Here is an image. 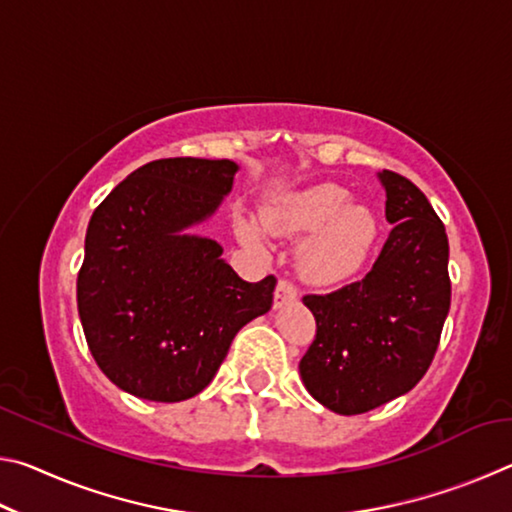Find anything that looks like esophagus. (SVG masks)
Instances as JSON below:
<instances>
[{
    "label": "esophagus",
    "mask_w": 512,
    "mask_h": 512,
    "mask_svg": "<svg viewBox=\"0 0 512 512\" xmlns=\"http://www.w3.org/2000/svg\"><path fill=\"white\" fill-rule=\"evenodd\" d=\"M296 298H298V289L293 287L291 282H287V280L277 282L275 293H273V307L275 309H282L284 305H289V302H293Z\"/></svg>",
    "instance_id": "obj_1"
}]
</instances>
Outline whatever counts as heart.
Returning <instances> with one entry per match:
<instances>
[{
	"label": "heart",
	"instance_id": "1",
	"mask_svg": "<svg viewBox=\"0 0 512 512\" xmlns=\"http://www.w3.org/2000/svg\"><path fill=\"white\" fill-rule=\"evenodd\" d=\"M271 235L298 239V273L314 287H336L366 266L377 241V221L370 210L350 205L339 185H316L284 196L264 212ZM237 237L250 250L264 253V235L250 219L237 221Z\"/></svg>",
	"mask_w": 512,
	"mask_h": 512
}]
</instances>
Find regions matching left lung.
Returning a JSON list of instances; mask_svg holds the SVG:
<instances>
[{
  "mask_svg": "<svg viewBox=\"0 0 512 512\" xmlns=\"http://www.w3.org/2000/svg\"><path fill=\"white\" fill-rule=\"evenodd\" d=\"M393 225L372 271L302 302L316 339L300 359L302 384L325 409L359 415L409 393L436 354L452 284L445 225L418 187L379 171Z\"/></svg>",
  "mask_w": 512,
  "mask_h": 512,
  "instance_id": "obj_1",
  "label": "left lung"
}]
</instances>
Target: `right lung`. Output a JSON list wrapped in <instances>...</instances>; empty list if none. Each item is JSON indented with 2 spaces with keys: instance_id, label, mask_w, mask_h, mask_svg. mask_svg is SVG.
<instances>
[{
  "instance_id": "right-lung-1",
  "label": "right lung",
  "mask_w": 512,
  "mask_h": 512,
  "mask_svg": "<svg viewBox=\"0 0 512 512\" xmlns=\"http://www.w3.org/2000/svg\"><path fill=\"white\" fill-rule=\"evenodd\" d=\"M237 171L232 160H155L94 210L76 300L92 357L121 391L189 400L239 329L271 309L273 275L241 280L219 241L189 232L219 210Z\"/></svg>"
}]
</instances>
